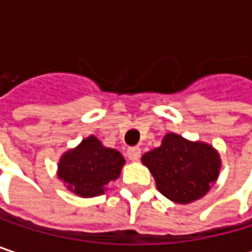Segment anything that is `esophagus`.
I'll return each instance as SVG.
<instances>
[{
	"instance_id": "1",
	"label": "esophagus",
	"mask_w": 252,
	"mask_h": 252,
	"mask_svg": "<svg viewBox=\"0 0 252 252\" xmlns=\"http://www.w3.org/2000/svg\"><path fill=\"white\" fill-rule=\"evenodd\" d=\"M140 155H141V149H140V147H129V149L126 150V156H128V159H131V160H138Z\"/></svg>"
}]
</instances>
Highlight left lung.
I'll list each match as a JSON object with an SVG mask.
<instances>
[{
    "instance_id": "left-lung-1",
    "label": "left lung",
    "mask_w": 252,
    "mask_h": 252,
    "mask_svg": "<svg viewBox=\"0 0 252 252\" xmlns=\"http://www.w3.org/2000/svg\"><path fill=\"white\" fill-rule=\"evenodd\" d=\"M158 189L179 204L192 203L209 192L220 171V156L207 143L189 141L169 132L162 144L143 155Z\"/></svg>"
}]
</instances>
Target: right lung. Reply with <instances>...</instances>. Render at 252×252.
<instances>
[{
    "mask_svg": "<svg viewBox=\"0 0 252 252\" xmlns=\"http://www.w3.org/2000/svg\"><path fill=\"white\" fill-rule=\"evenodd\" d=\"M126 163L123 155L105 147L94 135L84 138L76 149L63 155L58 163V178L80 197H96L115 181Z\"/></svg>",
    "mask_w": 252,
    "mask_h": 252,
    "instance_id": "add662e5",
    "label": "right lung"
}]
</instances>
